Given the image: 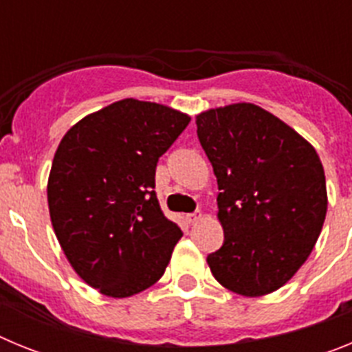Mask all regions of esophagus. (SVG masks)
Segmentation results:
<instances>
[{"label":"esophagus","instance_id":"34e87169","mask_svg":"<svg viewBox=\"0 0 352 352\" xmlns=\"http://www.w3.org/2000/svg\"><path fill=\"white\" fill-rule=\"evenodd\" d=\"M185 219H186V222H188V223H195V222H199V220L203 219V213H201V211H195V213H188Z\"/></svg>","mask_w":352,"mask_h":352}]
</instances>
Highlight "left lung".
<instances>
[{
    "mask_svg": "<svg viewBox=\"0 0 352 352\" xmlns=\"http://www.w3.org/2000/svg\"><path fill=\"white\" fill-rule=\"evenodd\" d=\"M217 176L223 245L208 256L213 276L241 296H264L294 276L321 234L324 169L309 141L254 104L195 118Z\"/></svg>",
    "mask_w": 352,
    "mask_h": 352,
    "instance_id": "left-lung-1",
    "label": "left lung"
}]
</instances>
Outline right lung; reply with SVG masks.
Instances as JSON below:
<instances>
[{
    "label": "right lung",
    "instance_id": "obj_1",
    "mask_svg": "<svg viewBox=\"0 0 352 352\" xmlns=\"http://www.w3.org/2000/svg\"><path fill=\"white\" fill-rule=\"evenodd\" d=\"M188 123L176 109L125 98L82 118L56 149L47 183L56 238L105 296H133L160 280L183 236L153 188L158 158Z\"/></svg>",
    "mask_w": 352,
    "mask_h": 352
}]
</instances>
